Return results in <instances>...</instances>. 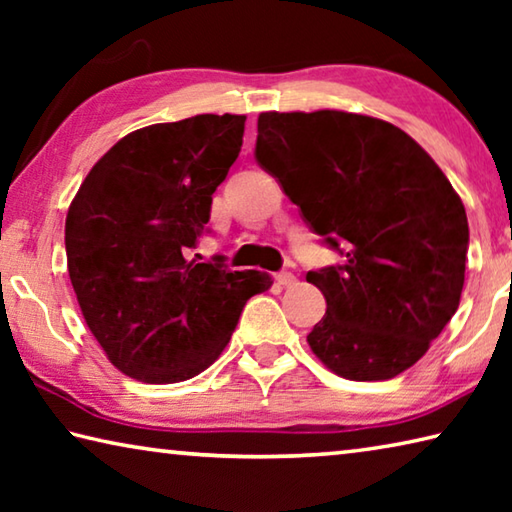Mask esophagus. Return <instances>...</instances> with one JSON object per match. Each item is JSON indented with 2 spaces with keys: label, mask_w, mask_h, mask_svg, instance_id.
Returning <instances> with one entry per match:
<instances>
[{
  "label": "esophagus",
  "mask_w": 512,
  "mask_h": 512,
  "mask_svg": "<svg viewBox=\"0 0 512 512\" xmlns=\"http://www.w3.org/2000/svg\"><path fill=\"white\" fill-rule=\"evenodd\" d=\"M275 280L280 287H291V284H296V275H293L291 271H280L275 275Z\"/></svg>",
  "instance_id": "esophagus-1"
}]
</instances>
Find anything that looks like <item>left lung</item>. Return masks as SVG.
Returning a JSON list of instances; mask_svg holds the SVG:
<instances>
[{
	"label": "left lung",
	"mask_w": 512,
	"mask_h": 512,
	"mask_svg": "<svg viewBox=\"0 0 512 512\" xmlns=\"http://www.w3.org/2000/svg\"><path fill=\"white\" fill-rule=\"evenodd\" d=\"M255 160L343 262L309 271L327 300L311 352L352 381L411 368L456 314L470 228L431 155L384 119L262 112Z\"/></svg>",
	"instance_id": "1"
}]
</instances>
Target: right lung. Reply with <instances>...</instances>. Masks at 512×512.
Wrapping results in <instances>:
<instances>
[{
    "instance_id": "right-lung-1",
    "label": "right lung",
    "mask_w": 512,
    "mask_h": 512,
    "mask_svg": "<svg viewBox=\"0 0 512 512\" xmlns=\"http://www.w3.org/2000/svg\"><path fill=\"white\" fill-rule=\"evenodd\" d=\"M244 115H196L121 137L69 205V280L106 357L144 384H176L219 359L248 298L271 287L189 253L244 142Z\"/></svg>"
}]
</instances>
